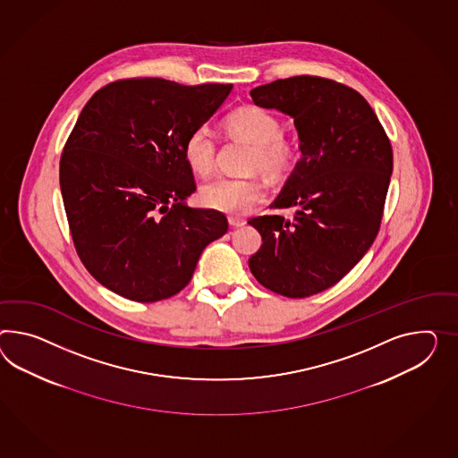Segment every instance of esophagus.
<instances>
[{
	"label": "esophagus",
	"mask_w": 458,
	"mask_h": 458,
	"mask_svg": "<svg viewBox=\"0 0 458 458\" xmlns=\"http://www.w3.org/2000/svg\"><path fill=\"white\" fill-rule=\"evenodd\" d=\"M229 224H231L233 227H242V225L246 224V219L237 217V216H231V217H229Z\"/></svg>",
	"instance_id": "1"
}]
</instances>
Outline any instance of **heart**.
<instances>
[{"instance_id":"heart-1","label":"heart","mask_w":458,"mask_h":458,"mask_svg":"<svg viewBox=\"0 0 458 458\" xmlns=\"http://www.w3.org/2000/svg\"><path fill=\"white\" fill-rule=\"evenodd\" d=\"M225 126L229 132L252 144L247 167L260 171L272 182L291 176L301 161V146L282 134L281 121L258 106H246L233 111ZM184 159L189 167L208 176L216 163V140L208 126L192 131L184 142ZM200 202L224 214H246L266 198V184L258 176L235 179L217 177L200 188Z\"/></svg>"}]
</instances>
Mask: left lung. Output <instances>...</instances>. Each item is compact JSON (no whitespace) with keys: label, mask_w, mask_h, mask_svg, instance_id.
Returning a JSON list of instances; mask_svg holds the SVG:
<instances>
[{"label":"left lung","mask_w":458,"mask_h":458,"mask_svg":"<svg viewBox=\"0 0 458 458\" xmlns=\"http://www.w3.org/2000/svg\"><path fill=\"white\" fill-rule=\"evenodd\" d=\"M254 105L293 118L302 157L274 209L249 224L262 246L249 269L264 287L302 299L332 287L376 241L394 167L392 146L374 109L352 88L318 76L258 86Z\"/></svg>","instance_id":"1"}]
</instances>
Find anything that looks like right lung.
Instances as JSON below:
<instances>
[{
    "mask_svg": "<svg viewBox=\"0 0 458 458\" xmlns=\"http://www.w3.org/2000/svg\"><path fill=\"white\" fill-rule=\"evenodd\" d=\"M233 84L159 78L109 82L82 107L59 161V186L84 267L109 291L157 302L188 285L204 247L227 233L196 191L184 142Z\"/></svg>",
    "mask_w": 458,
    "mask_h": 458,
    "instance_id": "1",
    "label": "right lung"
}]
</instances>
